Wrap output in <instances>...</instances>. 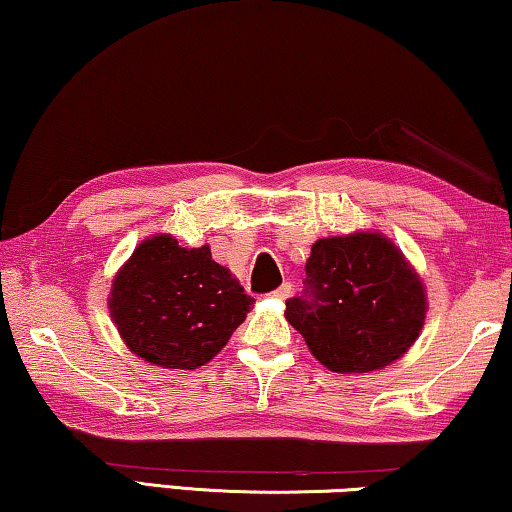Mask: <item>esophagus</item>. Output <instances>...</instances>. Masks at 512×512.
<instances>
[{"label":"esophagus","mask_w":512,"mask_h":512,"mask_svg":"<svg viewBox=\"0 0 512 512\" xmlns=\"http://www.w3.org/2000/svg\"><path fill=\"white\" fill-rule=\"evenodd\" d=\"M291 293H293V286L288 284V281H284V284H281V286L277 288V291L272 293V298H277V300H286L288 295H291Z\"/></svg>","instance_id":"34e87169"}]
</instances>
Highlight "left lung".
I'll return each instance as SVG.
<instances>
[{"label": "left lung", "mask_w": 512, "mask_h": 512, "mask_svg": "<svg viewBox=\"0 0 512 512\" xmlns=\"http://www.w3.org/2000/svg\"><path fill=\"white\" fill-rule=\"evenodd\" d=\"M305 270L307 293L286 302V321L330 372H376L416 344L427 314L425 284L383 233L316 240Z\"/></svg>", "instance_id": "left-lung-1"}]
</instances>
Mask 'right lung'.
I'll return each instance as SVG.
<instances>
[{"label": "right lung", "mask_w": 512, "mask_h": 512, "mask_svg": "<svg viewBox=\"0 0 512 512\" xmlns=\"http://www.w3.org/2000/svg\"><path fill=\"white\" fill-rule=\"evenodd\" d=\"M254 302L207 244L187 249L157 233L115 274L108 309L138 358L164 369H196L228 344Z\"/></svg>", "instance_id": "obj_1"}]
</instances>
